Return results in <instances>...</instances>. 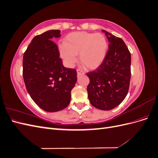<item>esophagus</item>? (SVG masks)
Listing matches in <instances>:
<instances>
[{"instance_id": "1", "label": "esophagus", "mask_w": 158, "mask_h": 158, "mask_svg": "<svg viewBox=\"0 0 158 158\" xmlns=\"http://www.w3.org/2000/svg\"><path fill=\"white\" fill-rule=\"evenodd\" d=\"M77 74H78V76H80V75H83V74H84V71H82V70H80V69H77Z\"/></svg>"}]
</instances>
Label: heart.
I'll return each instance as SVG.
<instances>
[{
	"label": "heart",
	"mask_w": 158,
	"mask_h": 158,
	"mask_svg": "<svg viewBox=\"0 0 158 158\" xmlns=\"http://www.w3.org/2000/svg\"><path fill=\"white\" fill-rule=\"evenodd\" d=\"M65 44L59 45L60 56L69 66H73L79 55L80 63L85 68L95 69L102 64L106 56L108 45L102 33L84 31L71 33Z\"/></svg>",
	"instance_id": "obj_1"
}]
</instances>
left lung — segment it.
<instances>
[{
    "label": "left lung",
    "instance_id": "obj_1",
    "mask_svg": "<svg viewBox=\"0 0 158 158\" xmlns=\"http://www.w3.org/2000/svg\"><path fill=\"white\" fill-rule=\"evenodd\" d=\"M109 49L102 64L87 73V87L90 103L99 109L108 111L117 107L128 92L131 76V52L121 38L106 30Z\"/></svg>",
    "mask_w": 158,
    "mask_h": 158
}]
</instances>
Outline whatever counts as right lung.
Here are the masks:
<instances>
[{"label": "right lung", "mask_w": 158, "mask_h": 158, "mask_svg": "<svg viewBox=\"0 0 158 158\" xmlns=\"http://www.w3.org/2000/svg\"><path fill=\"white\" fill-rule=\"evenodd\" d=\"M59 30H49L33 37L23 56V78L28 94L38 106L56 112L69 106L71 90L77 81L74 69L65 68L52 38Z\"/></svg>", "instance_id": "right-lung-1"}]
</instances>
